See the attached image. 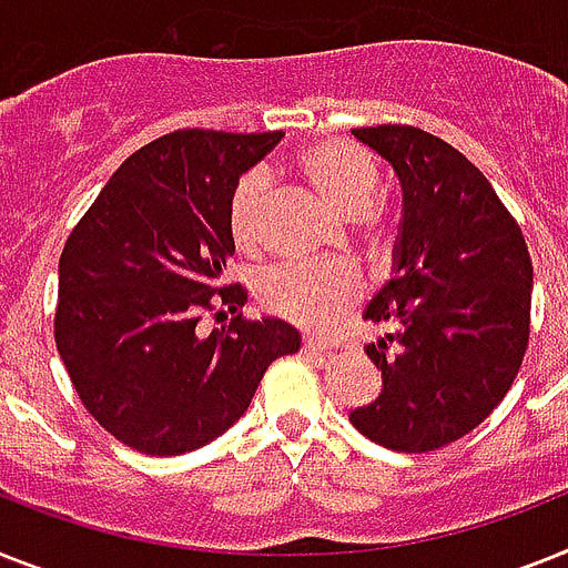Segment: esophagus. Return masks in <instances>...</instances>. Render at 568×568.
Wrapping results in <instances>:
<instances>
[{"label":"esophagus","mask_w":568,"mask_h":568,"mask_svg":"<svg viewBox=\"0 0 568 568\" xmlns=\"http://www.w3.org/2000/svg\"><path fill=\"white\" fill-rule=\"evenodd\" d=\"M302 351L311 354V357H327L331 354V345L322 339H302Z\"/></svg>","instance_id":"esophagus-1"}]
</instances>
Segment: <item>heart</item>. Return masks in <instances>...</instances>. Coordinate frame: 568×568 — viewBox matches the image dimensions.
Masks as SVG:
<instances>
[{"instance_id":"1","label":"heart","mask_w":568,"mask_h":568,"mask_svg":"<svg viewBox=\"0 0 568 568\" xmlns=\"http://www.w3.org/2000/svg\"><path fill=\"white\" fill-rule=\"evenodd\" d=\"M295 171L302 173L313 194L339 214L342 220H357L363 226V241L368 257L377 264H388L400 243L397 220L377 209L379 168L368 150L342 139H322L298 153ZM264 209H266V176L246 173L229 200V234L243 255H255L264 243ZM261 302L275 316L304 327L336 325L351 304L357 302L363 287L354 270L342 264L331 266H275L264 273L257 284Z\"/></svg>"}]
</instances>
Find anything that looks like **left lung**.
<instances>
[{
  "label": "left lung",
  "instance_id": "8db88e82",
  "mask_svg": "<svg viewBox=\"0 0 568 568\" xmlns=\"http://www.w3.org/2000/svg\"><path fill=\"white\" fill-rule=\"evenodd\" d=\"M403 189L395 275L365 318L383 392L351 412L365 438L429 453L476 429L508 395L531 334V255L523 229L470 159L412 124L354 130Z\"/></svg>",
  "mask_w": 568,
  "mask_h": 568
}]
</instances>
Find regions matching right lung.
<instances>
[{
	"label": "right lung",
	"instance_id": "obj_1",
	"mask_svg": "<svg viewBox=\"0 0 568 568\" xmlns=\"http://www.w3.org/2000/svg\"><path fill=\"white\" fill-rule=\"evenodd\" d=\"M278 139L173 130L112 173L65 241L54 342L89 415L126 447H205L250 409L273 359L298 351L295 327L243 318L246 287L226 284L229 200ZM217 306L233 322L203 337L195 325Z\"/></svg>",
	"mask_w": 568,
	"mask_h": 568
}]
</instances>
